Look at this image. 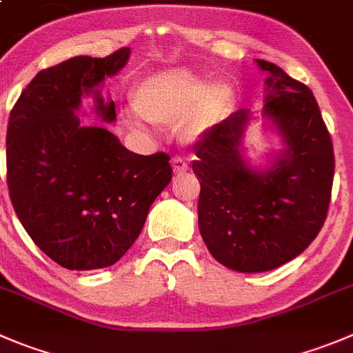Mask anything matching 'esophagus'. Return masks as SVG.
I'll return each instance as SVG.
<instances>
[{
    "mask_svg": "<svg viewBox=\"0 0 353 353\" xmlns=\"http://www.w3.org/2000/svg\"><path fill=\"white\" fill-rule=\"evenodd\" d=\"M171 164H173V171L174 173H185L187 170H189V164L185 163V159H182V157H173V161H171Z\"/></svg>",
    "mask_w": 353,
    "mask_h": 353,
    "instance_id": "34e87169",
    "label": "esophagus"
}]
</instances>
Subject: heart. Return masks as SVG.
<instances>
[{
    "instance_id": "heart-1",
    "label": "heart",
    "mask_w": 353,
    "mask_h": 353,
    "mask_svg": "<svg viewBox=\"0 0 353 353\" xmlns=\"http://www.w3.org/2000/svg\"><path fill=\"white\" fill-rule=\"evenodd\" d=\"M234 103L227 83H210L185 67L157 70L133 90V105L143 119L176 124L187 142H197L221 126Z\"/></svg>"
}]
</instances>
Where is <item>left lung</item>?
I'll use <instances>...</instances> for the list:
<instances>
[{"label": "left lung", "mask_w": 353, "mask_h": 353, "mask_svg": "<svg viewBox=\"0 0 353 353\" xmlns=\"http://www.w3.org/2000/svg\"><path fill=\"white\" fill-rule=\"evenodd\" d=\"M254 62L267 74L260 117L279 135L281 149L253 166L243 143L258 117L239 109L194 147L192 163L201 236L214 260L244 274L274 270L310 246L334 176L333 143L314 93L275 63Z\"/></svg>", "instance_id": "left-lung-1"}]
</instances>
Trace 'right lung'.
I'll list each match as a JSON object with an SVG mask.
<instances>
[{
  "instance_id": "right-lung-1",
  "label": "right lung",
  "mask_w": 353,
  "mask_h": 353,
  "mask_svg": "<svg viewBox=\"0 0 353 353\" xmlns=\"http://www.w3.org/2000/svg\"><path fill=\"white\" fill-rule=\"evenodd\" d=\"M130 53L74 57L39 70L10 112V199L36 246L69 270L116 263L171 182L168 154L132 152L105 126H88L78 116L83 99L92 97L95 116L116 121L102 85L128 63Z\"/></svg>"
}]
</instances>
